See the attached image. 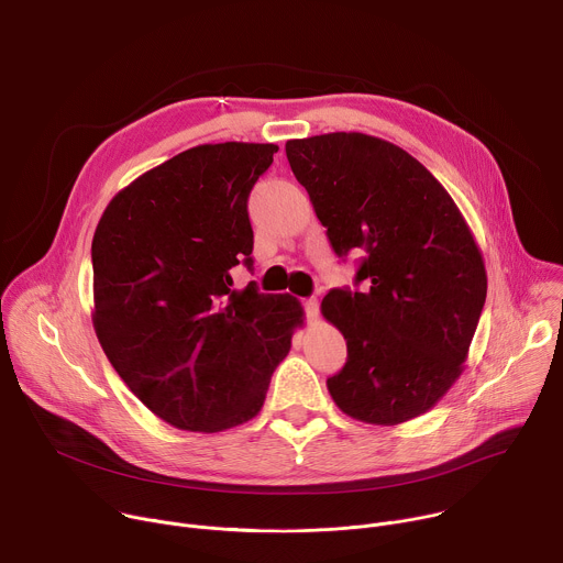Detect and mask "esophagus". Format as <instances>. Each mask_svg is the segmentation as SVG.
<instances>
[{
	"mask_svg": "<svg viewBox=\"0 0 563 563\" xmlns=\"http://www.w3.org/2000/svg\"><path fill=\"white\" fill-rule=\"evenodd\" d=\"M305 311H307L309 323H313V320L318 318V298H307L305 300Z\"/></svg>",
	"mask_w": 563,
	"mask_h": 563,
	"instance_id": "1",
	"label": "esophagus"
}]
</instances>
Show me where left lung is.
Masks as SVG:
<instances>
[{"label": "left lung", "instance_id": "1", "mask_svg": "<svg viewBox=\"0 0 563 563\" xmlns=\"http://www.w3.org/2000/svg\"><path fill=\"white\" fill-rule=\"evenodd\" d=\"M339 256L363 252L356 283L320 309L347 341L328 389L347 417L398 426L432 410L463 372L488 276L443 185L400 146L365 133L285 144Z\"/></svg>", "mask_w": 563, "mask_h": 563}]
</instances>
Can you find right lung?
<instances>
[{"label":"right lung","mask_w":563,"mask_h":563,"mask_svg":"<svg viewBox=\"0 0 563 563\" xmlns=\"http://www.w3.org/2000/svg\"><path fill=\"white\" fill-rule=\"evenodd\" d=\"M276 144H200L118 191L91 245L93 328L142 404L189 432L254 419L305 311L289 294L231 289L252 265L247 198Z\"/></svg>","instance_id":"add662e5"}]
</instances>
